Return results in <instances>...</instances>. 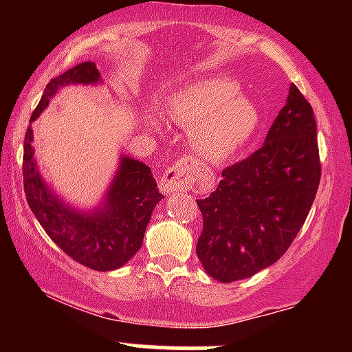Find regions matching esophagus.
Masks as SVG:
<instances>
[{"instance_id": "obj_1", "label": "esophagus", "mask_w": 352, "mask_h": 352, "mask_svg": "<svg viewBox=\"0 0 352 352\" xmlns=\"http://www.w3.org/2000/svg\"><path fill=\"white\" fill-rule=\"evenodd\" d=\"M190 184H192V164L187 159H182L164 173L160 179V190L164 193L179 192V190H187Z\"/></svg>"}]
</instances>
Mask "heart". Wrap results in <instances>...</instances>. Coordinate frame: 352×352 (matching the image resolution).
<instances>
[{
	"label": "heart",
	"mask_w": 352,
	"mask_h": 352,
	"mask_svg": "<svg viewBox=\"0 0 352 352\" xmlns=\"http://www.w3.org/2000/svg\"><path fill=\"white\" fill-rule=\"evenodd\" d=\"M168 116L182 127L192 129L195 152L208 162H223L252 139L258 111L238 84L227 78L195 80L173 92Z\"/></svg>",
	"instance_id": "1"
}]
</instances>
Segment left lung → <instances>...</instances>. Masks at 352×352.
Segmentation results:
<instances>
[{"mask_svg":"<svg viewBox=\"0 0 352 352\" xmlns=\"http://www.w3.org/2000/svg\"><path fill=\"white\" fill-rule=\"evenodd\" d=\"M321 180L313 107L294 84L263 147L221 172L197 200L204 230L197 256L210 276L232 283L278 261L296 238Z\"/></svg>","mask_w":352,"mask_h":352,"instance_id":"left-lung-1","label":"left lung"}]
</instances>
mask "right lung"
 Listing matches in <instances>:
<instances>
[{
	"label": "right lung",
	"mask_w": 352,
	"mask_h": 352,
	"mask_svg": "<svg viewBox=\"0 0 352 352\" xmlns=\"http://www.w3.org/2000/svg\"><path fill=\"white\" fill-rule=\"evenodd\" d=\"M99 76L96 64L87 60L52 78L30 122L47 107L59 87L67 84H94ZM31 142L33 129L30 125L24 135V193L44 232L67 256L96 272H111L127 263L142 246L153 208L164 197L157 188L151 167L124 157L104 207L94 213H79L64 205L39 177Z\"/></svg>",
	"instance_id": "right-lung-1"
}]
</instances>
